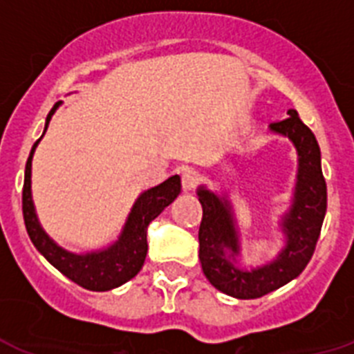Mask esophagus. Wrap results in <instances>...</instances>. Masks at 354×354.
<instances>
[{
  "label": "esophagus",
  "instance_id": "1",
  "mask_svg": "<svg viewBox=\"0 0 354 354\" xmlns=\"http://www.w3.org/2000/svg\"><path fill=\"white\" fill-rule=\"evenodd\" d=\"M200 172L194 171V169H187V171H183L182 174V185L185 191H192V189H196L198 187V183H200Z\"/></svg>",
  "mask_w": 354,
  "mask_h": 354
}]
</instances>
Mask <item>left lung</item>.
Returning <instances> with one entry per match:
<instances>
[{
  "label": "left lung",
  "instance_id": "obj_1",
  "mask_svg": "<svg viewBox=\"0 0 354 354\" xmlns=\"http://www.w3.org/2000/svg\"><path fill=\"white\" fill-rule=\"evenodd\" d=\"M288 115V118L270 126L273 131L290 136L299 151L295 201L284 219L288 245L277 259L250 272L236 268L232 261L239 254V245L227 201L205 189L198 192L203 207L198 232L201 270L216 290L236 299H259L299 277L319 241L328 207V187L320 167V149L317 138L301 120L299 113L290 109Z\"/></svg>",
  "mask_w": 354,
  "mask_h": 354
}]
</instances>
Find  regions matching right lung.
I'll list each match as a JSON object with an SVG mask.
<instances>
[{
    "label": "right lung",
    "mask_w": 354,
    "mask_h": 354,
    "mask_svg": "<svg viewBox=\"0 0 354 354\" xmlns=\"http://www.w3.org/2000/svg\"><path fill=\"white\" fill-rule=\"evenodd\" d=\"M57 106L59 102L48 113L46 127H48L50 118H52L53 111L57 109ZM46 127H44V131H46ZM39 140L35 142L30 151V156L26 160L25 183H23V219H25V227L30 241L44 255V259L48 261L52 266H55L64 277H68L79 286L86 288V290L108 292V290L127 283L144 266L145 255H147V227H149V223L167 205H171L182 191L180 176L178 174L171 176L160 185L142 192L135 207H133L131 214H129V218H127L120 239L111 248L97 252V254H70V252L59 248L43 232V228L39 227L37 218H35L30 196V171L32 154H34L35 145L39 144Z\"/></svg>",
    "instance_id": "right-lung-1"
}]
</instances>
